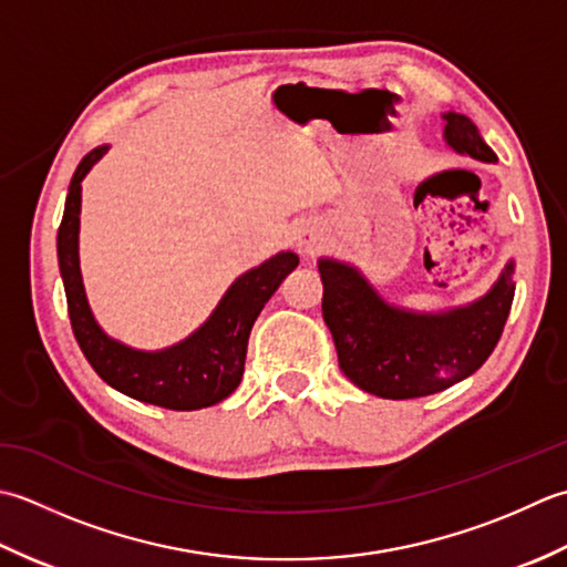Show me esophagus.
<instances>
[{"instance_id": "1", "label": "esophagus", "mask_w": 567, "mask_h": 567, "mask_svg": "<svg viewBox=\"0 0 567 567\" xmlns=\"http://www.w3.org/2000/svg\"><path fill=\"white\" fill-rule=\"evenodd\" d=\"M296 249L300 254H306V257H310V254H316L320 249L318 233H313V229H300V233L296 235Z\"/></svg>"}]
</instances>
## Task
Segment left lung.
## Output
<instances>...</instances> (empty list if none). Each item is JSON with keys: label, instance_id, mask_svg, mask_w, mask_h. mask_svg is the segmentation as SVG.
Wrapping results in <instances>:
<instances>
[{"label": "left lung", "instance_id": "left-lung-1", "mask_svg": "<svg viewBox=\"0 0 567 567\" xmlns=\"http://www.w3.org/2000/svg\"><path fill=\"white\" fill-rule=\"evenodd\" d=\"M445 142L477 161H496L465 114L447 112ZM322 320L352 384L381 399L431 396L475 374L499 342L509 318L514 261L487 296L445 313L389 306L350 264L320 259Z\"/></svg>", "mask_w": 567, "mask_h": 567}]
</instances>
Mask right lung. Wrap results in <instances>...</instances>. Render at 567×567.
Instances as JSON below:
<instances>
[{
	"label": "right lung",
	"mask_w": 567,
	"mask_h": 567,
	"mask_svg": "<svg viewBox=\"0 0 567 567\" xmlns=\"http://www.w3.org/2000/svg\"><path fill=\"white\" fill-rule=\"evenodd\" d=\"M105 152L107 146L92 148L78 164L58 227V267L75 340L100 379L126 396L171 411L215 406L239 386L254 320L286 276L298 267V257L293 251H281L261 267L241 274L227 288L213 316L190 338L168 350L142 352L107 338L92 318L78 259L80 183Z\"/></svg>",
	"instance_id": "add662e5"
}]
</instances>
